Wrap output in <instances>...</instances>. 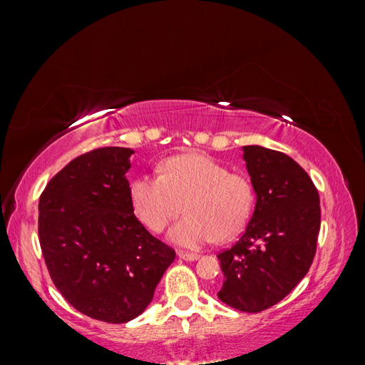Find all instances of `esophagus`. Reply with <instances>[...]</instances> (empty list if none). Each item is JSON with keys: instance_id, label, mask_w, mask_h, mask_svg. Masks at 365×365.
<instances>
[{"instance_id": "1", "label": "esophagus", "mask_w": 365, "mask_h": 365, "mask_svg": "<svg viewBox=\"0 0 365 365\" xmlns=\"http://www.w3.org/2000/svg\"><path fill=\"white\" fill-rule=\"evenodd\" d=\"M178 257L181 260H185V262H195V260L200 259L197 254H192V252H178Z\"/></svg>"}]
</instances>
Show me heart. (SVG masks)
Wrapping results in <instances>:
<instances>
[{"instance_id":"1","label":"heart","mask_w":365,"mask_h":365,"mask_svg":"<svg viewBox=\"0 0 365 365\" xmlns=\"http://www.w3.org/2000/svg\"><path fill=\"white\" fill-rule=\"evenodd\" d=\"M161 172L141 173L129 185L132 207L152 231L160 233L182 208L187 216L169 231L176 247L196 250L215 239H233L245 228L256 200L245 175L228 172L204 153L170 157Z\"/></svg>"}]
</instances>
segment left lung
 I'll list each match as a JSON object with an SVG mask.
<instances>
[{"mask_svg":"<svg viewBox=\"0 0 365 365\" xmlns=\"http://www.w3.org/2000/svg\"><path fill=\"white\" fill-rule=\"evenodd\" d=\"M256 207L245 233L217 254L224 284L220 302L260 312L288 295L311 268L322 210L312 180L283 152L244 146Z\"/></svg>","mask_w":365,"mask_h":365,"instance_id":"obj_1","label":"left lung"}]
</instances>
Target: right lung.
Here are the masks:
<instances>
[{
	"label": "right lung",
	"instance_id": "1",
	"mask_svg": "<svg viewBox=\"0 0 365 365\" xmlns=\"http://www.w3.org/2000/svg\"><path fill=\"white\" fill-rule=\"evenodd\" d=\"M129 148L74 158L39 197V244L50 277L77 311L128 323L149 306L175 251L134 215Z\"/></svg>",
	"mask_w": 365,
	"mask_h": 365
}]
</instances>
